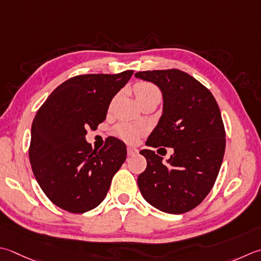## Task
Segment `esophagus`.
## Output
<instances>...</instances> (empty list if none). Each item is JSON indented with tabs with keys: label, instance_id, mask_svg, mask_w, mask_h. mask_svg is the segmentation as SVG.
Returning a JSON list of instances; mask_svg holds the SVG:
<instances>
[{
	"label": "esophagus",
	"instance_id": "obj_1",
	"mask_svg": "<svg viewBox=\"0 0 261 261\" xmlns=\"http://www.w3.org/2000/svg\"><path fill=\"white\" fill-rule=\"evenodd\" d=\"M138 154V149L134 147H127V156H135Z\"/></svg>",
	"mask_w": 261,
	"mask_h": 261
}]
</instances>
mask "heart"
I'll return each mask as SVG.
<instances>
[{
	"mask_svg": "<svg viewBox=\"0 0 261 261\" xmlns=\"http://www.w3.org/2000/svg\"><path fill=\"white\" fill-rule=\"evenodd\" d=\"M135 94L138 101H140L149 97H160V90L157 87L146 81H140L134 87ZM146 126L144 124H132V123H121L115 126V135L129 144L137 141L138 138L145 134Z\"/></svg>",
	"mask_w": 261,
	"mask_h": 261,
	"instance_id": "1",
	"label": "heart"
}]
</instances>
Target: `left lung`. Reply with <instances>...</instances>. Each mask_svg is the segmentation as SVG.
I'll return each mask as SVG.
<instances>
[{"instance_id":"8db88e82","label":"left lung","mask_w":261,"mask_h":261,"mask_svg":"<svg viewBox=\"0 0 261 261\" xmlns=\"http://www.w3.org/2000/svg\"><path fill=\"white\" fill-rule=\"evenodd\" d=\"M136 78L149 81L162 91L163 112L146 142L171 147L163 157L150 149L138 187L145 200L167 214H185L212 190L225 152V129L216 99L205 86L181 70L142 71Z\"/></svg>"}]
</instances>
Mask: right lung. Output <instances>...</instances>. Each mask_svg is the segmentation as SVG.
<instances>
[{
    "instance_id": "1",
    "label": "right lung",
    "mask_w": 261,
    "mask_h": 261,
    "mask_svg": "<svg viewBox=\"0 0 261 261\" xmlns=\"http://www.w3.org/2000/svg\"><path fill=\"white\" fill-rule=\"evenodd\" d=\"M132 74L127 70L73 76L53 90L34 117L29 147L34 175L49 200L66 212L83 214L98 206L125 162L124 142L111 137L93 150L86 135L106 119L112 99Z\"/></svg>"
}]
</instances>
